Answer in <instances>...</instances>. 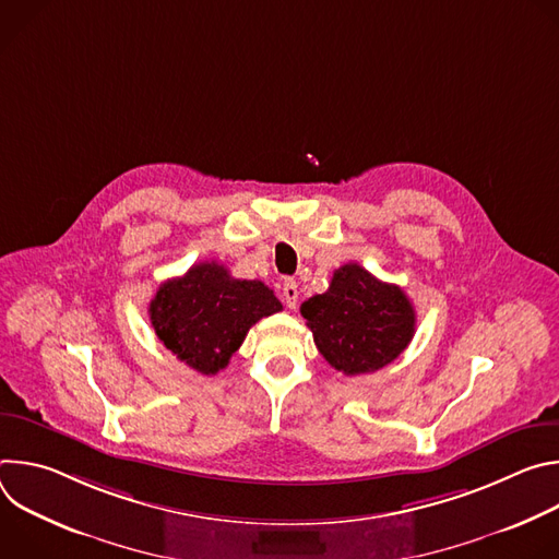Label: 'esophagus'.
I'll return each instance as SVG.
<instances>
[{"label": "esophagus", "mask_w": 559, "mask_h": 559, "mask_svg": "<svg viewBox=\"0 0 559 559\" xmlns=\"http://www.w3.org/2000/svg\"><path fill=\"white\" fill-rule=\"evenodd\" d=\"M283 300L289 309H296V305H298V285H296V281H285L283 283Z\"/></svg>", "instance_id": "esophagus-1"}]
</instances>
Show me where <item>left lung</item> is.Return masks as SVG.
I'll return each instance as SVG.
<instances>
[{"mask_svg":"<svg viewBox=\"0 0 559 559\" xmlns=\"http://www.w3.org/2000/svg\"><path fill=\"white\" fill-rule=\"evenodd\" d=\"M323 358L347 376L382 369L401 356L416 332L407 294L378 281L358 263L334 272L330 289L300 305Z\"/></svg>","mask_w":559,"mask_h":559,"instance_id":"left-lung-1","label":"left lung"}]
</instances>
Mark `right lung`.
<instances>
[{"label":"right lung","mask_w":559,"mask_h":559,"mask_svg":"<svg viewBox=\"0 0 559 559\" xmlns=\"http://www.w3.org/2000/svg\"><path fill=\"white\" fill-rule=\"evenodd\" d=\"M281 309L265 283L231 278L212 261L166 281L150 300L147 313L158 341L181 362L214 376L227 367L250 328Z\"/></svg>","instance_id":"add662e5"}]
</instances>
